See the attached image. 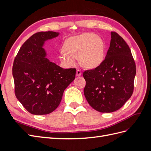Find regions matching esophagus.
Wrapping results in <instances>:
<instances>
[{
  "mask_svg": "<svg viewBox=\"0 0 151 151\" xmlns=\"http://www.w3.org/2000/svg\"><path fill=\"white\" fill-rule=\"evenodd\" d=\"M82 74V72L81 71V70L79 69H77V71H76V76H80Z\"/></svg>",
  "mask_w": 151,
  "mask_h": 151,
  "instance_id": "1",
  "label": "esophagus"
}]
</instances>
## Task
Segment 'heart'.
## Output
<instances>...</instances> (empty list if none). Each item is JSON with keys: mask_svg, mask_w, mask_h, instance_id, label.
I'll return each mask as SVG.
<instances>
[{"mask_svg": "<svg viewBox=\"0 0 151 151\" xmlns=\"http://www.w3.org/2000/svg\"><path fill=\"white\" fill-rule=\"evenodd\" d=\"M64 49L60 52V59L67 64H74L75 58H79L82 65L93 68L99 66L104 60V43L92 33H84L67 39Z\"/></svg>", "mask_w": 151, "mask_h": 151, "instance_id": "obj_1", "label": "heart"}]
</instances>
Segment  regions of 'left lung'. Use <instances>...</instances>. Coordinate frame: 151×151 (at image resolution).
<instances>
[{
    "mask_svg": "<svg viewBox=\"0 0 151 151\" xmlns=\"http://www.w3.org/2000/svg\"><path fill=\"white\" fill-rule=\"evenodd\" d=\"M109 49L102 63L85 70L84 96L90 106L101 113L119 109L132 95L136 66L131 50L122 37L111 33Z\"/></svg>",
    "mask_w": 151,
    "mask_h": 151,
    "instance_id": "8db88e82",
    "label": "left lung"
}]
</instances>
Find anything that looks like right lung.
Wrapping results in <instances>:
<instances>
[{"instance_id": "1", "label": "right lung", "mask_w": 151, "mask_h": 151, "mask_svg": "<svg viewBox=\"0 0 151 151\" xmlns=\"http://www.w3.org/2000/svg\"><path fill=\"white\" fill-rule=\"evenodd\" d=\"M58 35L53 31L35 33L22 45L14 60L15 95L33 115L53 111L60 103L63 91L75 79V68L64 69L45 57L44 42Z\"/></svg>"}]
</instances>
